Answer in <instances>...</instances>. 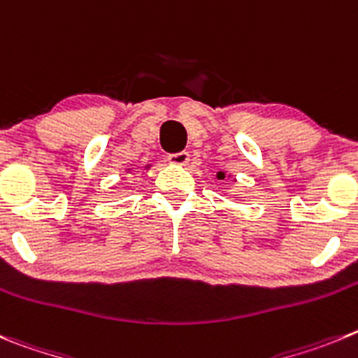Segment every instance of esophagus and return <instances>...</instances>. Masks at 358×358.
Here are the masks:
<instances>
[{
	"label": "esophagus",
	"instance_id": "34e87169",
	"mask_svg": "<svg viewBox=\"0 0 358 358\" xmlns=\"http://www.w3.org/2000/svg\"><path fill=\"white\" fill-rule=\"evenodd\" d=\"M167 160L171 164H178V166H183V164L189 162V153L187 151H180V153H173V155L167 157Z\"/></svg>",
	"mask_w": 358,
	"mask_h": 358
}]
</instances>
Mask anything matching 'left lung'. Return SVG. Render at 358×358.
<instances>
[{"label":"left lung","mask_w":358,"mask_h":358,"mask_svg":"<svg viewBox=\"0 0 358 358\" xmlns=\"http://www.w3.org/2000/svg\"><path fill=\"white\" fill-rule=\"evenodd\" d=\"M217 178H224V173H217Z\"/></svg>","instance_id":"8db88e82"}]
</instances>
